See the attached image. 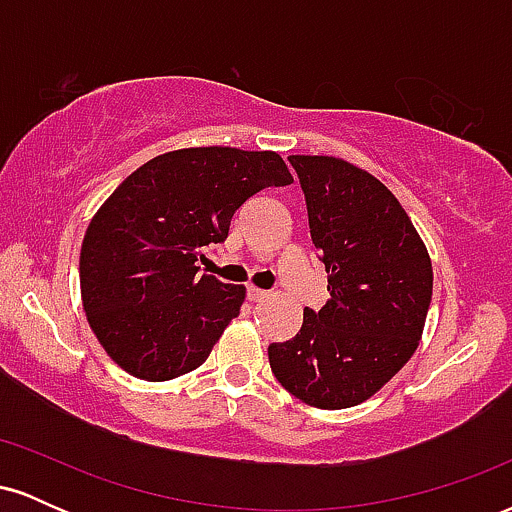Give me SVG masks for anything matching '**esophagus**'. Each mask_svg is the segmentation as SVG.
<instances>
[{"instance_id": "34e87169", "label": "esophagus", "mask_w": 512, "mask_h": 512, "mask_svg": "<svg viewBox=\"0 0 512 512\" xmlns=\"http://www.w3.org/2000/svg\"><path fill=\"white\" fill-rule=\"evenodd\" d=\"M272 296V293L269 291H264V289H255V286H248V298L252 303H262V301H267V298Z\"/></svg>"}]
</instances>
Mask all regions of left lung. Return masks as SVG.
<instances>
[{
    "mask_svg": "<svg viewBox=\"0 0 512 512\" xmlns=\"http://www.w3.org/2000/svg\"><path fill=\"white\" fill-rule=\"evenodd\" d=\"M330 301L303 310L289 342L269 344L281 387L317 409L373 397L409 361L433 293L431 257L397 197L334 156H289Z\"/></svg>",
    "mask_w": 512,
    "mask_h": 512,
    "instance_id": "obj_1",
    "label": "left lung"
}]
</instances>
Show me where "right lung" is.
<instances>
[{
  "label": "right lung",
  "instance_id": "right-lung-1",
  "mask_svg": "<svg viewBox=\"0 0 512 512\" xmlns=\"http://www.w3.org/2000/svg\"><path fill=\"white\" fill-rule=\"evenodd\" d=\"M274 151L197 146L151 158L103 202L81 245V301L108 356L161 383L207 361L238 317L245 286L199 274L236 209L264 187L291 185Z\"/></svg>",
  "mask_w": 512,
  "mask_h": 512
}]
</instances>
